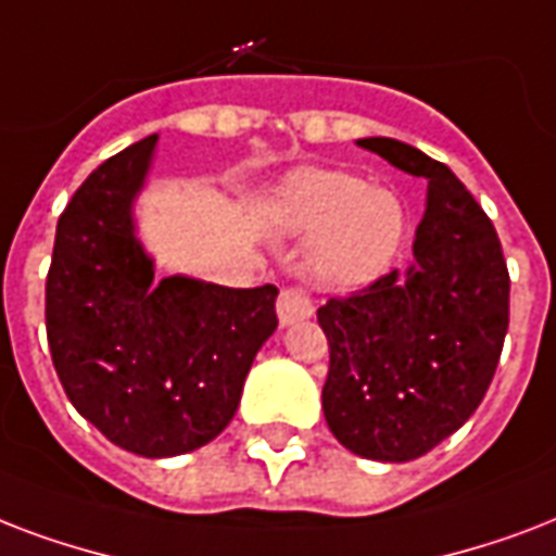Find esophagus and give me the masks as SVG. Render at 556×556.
<instances>
[{
	"label": "esophagus",
	"mask_w": 556,
	"mask_h": 556,
	"mask_svg": "<svg viewBox=\"0 0 556 556\" xmlns=\"http://www.w3.org/2000/svg\"><path fill=\"white\" fill-rule=\"evenodd\" d=\"M313 316V299L304 287H283L278 292V318L281 325H292L299 318Z\"/></svg>",
	"instance_id": "obj_1"
}]
</instances>
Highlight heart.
Returning a JSON list of instances; mask_svg holds the SVG:
<instances>
[{"label": "heart", "instance_id": "obj_1", "mask_svg": "<svg viewBox=\"0 0 556 556\" xmlns=\"http://www.w3.org/2000/svg\"><path fill=\"white\" fill-rule=\"evenodd\" d=\"M275 214L295 238H313L307 269L321 287L348 290L389 269L406 235L394 191L345 170L307 167L275 193Z\"/></svg>", "mask_w": 556, "mask_h": 556}]
</instances>
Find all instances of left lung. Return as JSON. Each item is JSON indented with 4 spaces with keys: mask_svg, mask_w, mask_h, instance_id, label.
<instances>
[{
    "mask_svg": "<svg viewBox=\"0 0 556 556\" xmlns=\"http://www.w3.org/2000/svg\"><path fill=\"white\" fill-rule=\"evenodd\" d=\"M429 182L415 264L318 307L330 348V432L374 462H412L479 408L507 333V275L490 217L462 179L397 139H359Z\"/></svg>",
    "mask_w": 556,
    "mask_h": 556,
    "instance_id": "left-lung-1",
    "label": "left lung"
}]
</instances>
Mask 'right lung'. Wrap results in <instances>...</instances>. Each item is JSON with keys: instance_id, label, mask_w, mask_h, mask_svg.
<instances>
[{"instance_id": "add662e5", "label": "right lung", "mask_w": 556, "mask_h": 556, "mask_svg": "<svg viewBox=\"0 0 556 556\" xmlns=\"http://www.w3.org/2000/svg\"><path fill=\"white\" fill-rule=\"evenodd\" d=\"M156 136L86 176L58 219L46 337L72 406L144 458L191 453L238 412L252 359L278 327V287L153 281L132 231Z\"/></svg>"}]
</instances>
